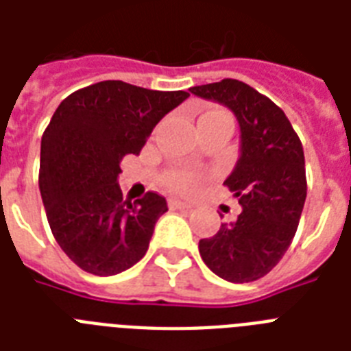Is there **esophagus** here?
I'll return each instance as SVG.
<instances>
[{"label":"esophagus","instance_id":"esophagus-1","mask_svg":"<svg viewBox=\"0 0 351 351\" xmlns=\"http://www.w3.org/2000/svg\"><path fill=\"white\" fill-rule=\"evenodd\" d=\"M169 208L171 209H191L193 206L187 202H182V200H176V198H169Z\"/></svg>","mask_w":351,"mask_h":351}]
</instances>
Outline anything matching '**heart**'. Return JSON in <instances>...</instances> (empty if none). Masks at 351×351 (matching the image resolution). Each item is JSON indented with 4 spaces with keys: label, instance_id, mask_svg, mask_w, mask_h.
<instances>
[{
    "label": "heart",
    "instance_id": "1",
    "mask_svg": "<svg viewBox=\"0 0 351 351\" xmlns=\"http://www.w3.org/2000/svg\"><path fill=\"white\" fill-rule=\"evenodd\" d=\"M222 117H230V114L226 111H220V109H215V111H209L206 114H202L200 120ZM165 184L176 193H193L202 184V176L198 175V173H193V171H171L169 175L165 176Z\"/></svg>",
    "mask_w": 351,
    "mask_h": 351
}]
</instances>
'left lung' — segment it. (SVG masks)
<instances>
[{
  "label": "left lung",
  "instance_id": "left-lung-1",
  "mask_svg": "<svg viewBox=\"0 0 351 351\" xmlns=\"http://www.w3.org/2000/svg\"><path fill=\"white\" fill-rule=\"evenodd\" d=\"M228 107L240 127V154L224 180L242 211L198 242L206 266L228 282H251L277 266L295 237L306 200L304 151L284 111L239 80L189 89Z\"/></svg>",
  "mask_w": 351,
  "mask_h": 351
}]
</instances>
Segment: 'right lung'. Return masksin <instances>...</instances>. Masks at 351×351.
I'll return each instance as SVG.
<instances>
[{
  "label": "right lung",
  "instance_id": "right-lung-1",
  "mask_svg": "<svg viewBox=\"0 0 351 351\" xmlns=\"http://www.w3.org/2000/svg\"><path fill=\"white\" fill-rule=\"evenodd\" d=\"M186 90H151L107 80L69 95L41 138L40 193L52 234L84 271L109 277L134 266L167 211L156 193L132 204L120 162L138 154Z\"/></svg>",
  "mask_w": 351,
  "mask_h": 351
}]
</instances>
